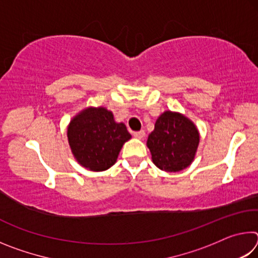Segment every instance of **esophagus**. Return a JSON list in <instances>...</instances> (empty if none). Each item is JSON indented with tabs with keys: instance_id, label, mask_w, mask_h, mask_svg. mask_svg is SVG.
I'll use <instances>...</instances> for the list:
<instances>
[{
	"instance_id": "obj_1",
	"label": "esophagus",
	"mask_w": 258,
	"mask_h": 258,
	"mask_svg": "<svg viewBox=\"0 0 258 258\" xmlns=\"http://www.w3.org/2000/svg\"><path fill=\"white\" fill-rule=\"evenodd\" d=\"M133 137L137 138V139H143L146 137V132L145 131H139V132H133Z\"/></svg>"
}]
</instances>
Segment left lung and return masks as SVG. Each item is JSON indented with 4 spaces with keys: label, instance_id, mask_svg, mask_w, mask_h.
Returning <instances> with one entry per match:
<instances>
[{
    "label": "left lung",
    "instance_id": "1",
    "mask_svg": "<svg viewBox=\"0 0 258 258\" xmlns=\"http://www.w3.org/2000/svg\"><path fill=\"white\" fill-rule=\"evenodd\" d=\"M198 145L196 125L182 113L169 110L158 117L147 141L154 164L166 172H180L190 166Z\"/></svg>",
    "mask_w": 258,
    "mask_h": 258
}]
</instances>
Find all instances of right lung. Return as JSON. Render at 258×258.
Segmentation results:
<instances>
[{
	"instance_id": "obj_1",
	"label": "right lung",
	"mask_w": 258,
	"mask_h": 258,
	"mask_svg": "<svg viewBox=\"0 0 258 258\" xmlns=\"http://www.w3.org/2000/svg\"><path fill=\"white\" fill-rule=\"evenodd\" d=\"M67 137L78 164L90 171L101 172L116 163L131 134L124 123H116L111 111L90 107L71 120Z\"/></svg>"
}]
</instances>
